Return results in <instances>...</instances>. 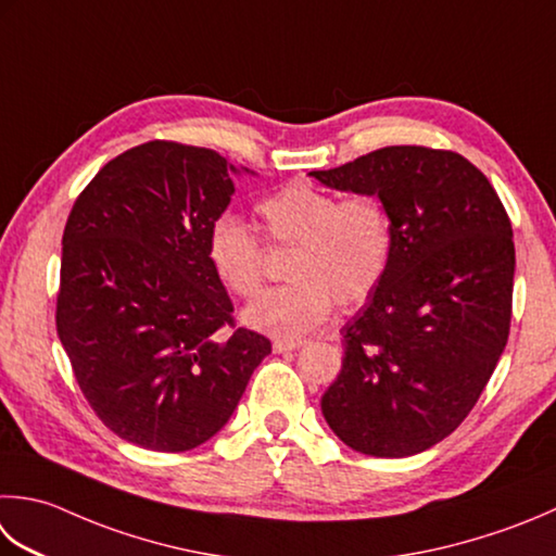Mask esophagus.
<instances>
[{
    "label": "esophagus",
    "instance_id": "obj_1",
    "mask_svg": "<svg viewBox=\"0 0 556 556\" xmlns=\"http://www.w3.org/2000/svg\"><path fill=\"white\" fill-rule=\"evenodd\" d=\"M303 342H296V340H275L271 342V350H275V354H285V352H293L299 350Z\"/></svg>",
    "mask_w": 556,
    "mask_h": 556
}]
</instances>
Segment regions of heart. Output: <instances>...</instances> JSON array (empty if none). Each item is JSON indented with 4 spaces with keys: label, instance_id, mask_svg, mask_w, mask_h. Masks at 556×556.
Here are the masks:
<instances>
[{
    "label": "heart",
    "instance_id": "1",
    "mask_svg": "<svg viewBox=\"0 0 556 556\" xmlns=\"http://www.w3.org/2000/svg\"><path fill=\"white\" fill-rule=\"evenodd\" d=\"M271 248H291L289 285L267 291L245 311L260 332L301 337L328 320L337 303L358 308L374 296L393 257V216L376 194H340L293 178L255 204ZM206 263L238 299H255L265 285V248L233 214L216 216L206 233Z\"/></svg>",
    "mask_w": 556,
    "mask_h": 556
}]
</instances>
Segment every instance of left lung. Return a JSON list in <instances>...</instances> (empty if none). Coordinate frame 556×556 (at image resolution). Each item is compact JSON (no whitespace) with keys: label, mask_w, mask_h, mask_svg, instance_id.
I'll list each match as a JSON object with an SVG mask.
<instances>
[{"label":"left lung","mask_w":556,"mask_h":556,"mask_svg":"<svg viewBox=\"0 0 556 556\" xmlns=\"http://www.w3.org/2000/svg\"><path fill=\"white\" fill-rule=\"evenodd\" d=\"M311 176L378 194L395 233L386 279L342 328V371L323 415L358 453L427 451L470 415L508 342V214L484 173L448 149L383 147Z\"/></svg>","instance_id":"8db88e82"}]
</instances>
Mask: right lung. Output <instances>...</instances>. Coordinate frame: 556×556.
I'll list each match as a JSON object with an SVG mask.
<instances>
[{
	"mask_svg": "<svg viewBox=\"0 0 556 556\" xmlns=\"http://www.w3.org/2000/svg\"><path fill=\"white\" fill-rule=\"evenodd\" d=\"M236 173L214 149L147 141L96 173L64 226L60 342L96 417L141 448L212 439L271 352L206 263Z\"/></svg>",
	"mask_w": 556,
	"mask_h": 556,
	"instance_id": "right-lung-1",
	"label": "right lung"
}]
</instances>
